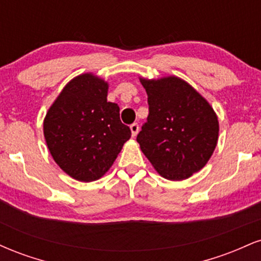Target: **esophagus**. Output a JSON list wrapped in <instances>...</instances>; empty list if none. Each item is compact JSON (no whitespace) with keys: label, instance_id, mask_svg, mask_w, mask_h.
I'll return each mask as SVG.
<instances>
[{"label":"esophagus","instance_id":"obj_1","mask_svg":"<svg viewBox=\"0 0 261 261\" xmlns=\"http://www.w3.org/2000/svg\"><path fill=\"white\" fill-rule=\"evenodd\" d=\"M130 128H131V134H133V136L135 137L137 134H139V130H140V126L137 122H134V124L130 125Z\"/></svg>","mask_w":261,"mask_h":261}]
</instances>
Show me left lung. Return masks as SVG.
<instances>
[{"label": "left lung", "instance_id": "obj_1", "mask_svg": "<svg viewBox=\"0 0 261 261\" xmlns=\"http://www.w3.org/2000/svg\"><path fill=\"white\" fill-rule=\"evenodd\" d=\"M147 93L148 116L137 135L141 151L169 180H182L207 163L218 139L214 109L176 77L141 80Z\"/></svg>", "mask_w": 261, "mask_h": 261}]
</instances>
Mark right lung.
<instances>
[{"instance_id":"right-lung-1","label":"right lung","mask_w":261,"mask_h":261,"mask_svg":"<svg viewBox=\"0 0 261 261\" xmlns=\"http://www.w3.org/2000/svg\"><path fill=\"white\" fill-rule=\"evenodd\" d=\"M108 85L91 73L71 81L44 120L47 148L59 167L80 181L99 179L131 137L120 108L107 100Z\"/></svg>"}]
</instances>
